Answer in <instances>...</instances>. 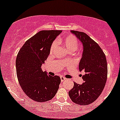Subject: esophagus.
Returning a JSON list of instances; mask_svg holds the SVG:
<instances>
[{"label": "esophagus", "instance_id": "esophagus-1", "mask_svg": "<svg viewBox=\"0 0 120 120\" xmlns=\"http://www.w3.org/2000/svg\"><path fill=\"white\" fill-rule=\"evenodd\" d=\"M60 79H61V82H63L64 80H66V78H64L63 76H61V77H60Z\"/></svg>", "mask_w": 120, "mask_h": 120}]
</instances>
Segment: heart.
Wrapping results in <instances>:
<instances>
[{
  "instance_id": "1",
  "label": "heart",
  "mask_w": 120,
  "mask_h": 120,
  "mask_svg": "<svg viewBox=\"0 0 120 120\" xmlns=\"http://www.w3.org/2000/svg\"><path fill=\"white\" fill-rule=\"evenodd\" d=\"M58 41L59 42H61L69 52H74V51H76L78 50V46H79L78 40L73 35H69L63 40L60 39L58 40ZM56 47L57 41H55L52 42V45H51V48H50V52H52L56 49Z\"/></svg>"
}]
</instances>
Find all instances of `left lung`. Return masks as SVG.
<instances>
[{
	"mask_svg": "<svg viewBox=\"0 0 120 120\" xmlns=\"http://www.w3.org/2000/svg\"><path fill=\"white\" fill-rule=\"evenodd\" d=\"M81 41L83 47L82 57L79 63L80 71L83 70L84 83L74 82L69 92L71 100L75 104L87 105L94 102L102 92L107 79L108 68L105 55L101 48L85 32L71 31Z\"/></svg>",
	"mask_w": 120,
	"mask_h": 120,
	"instance_id": "left-lung-1",
	"label": "left lung"
}]
</instances>
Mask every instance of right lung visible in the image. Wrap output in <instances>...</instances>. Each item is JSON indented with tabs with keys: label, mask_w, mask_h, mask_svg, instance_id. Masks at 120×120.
Masks as SVG:
<instances>
[{
	"label": "right lung",
	"mask_w": 120,
	"mask_h": 120,
	"mask_svg": "<svg viewBox=\"0 0 120 120\" xmlns=\"http://www.w3.org/2000/svg\"><path fill=\"white\" fill-rule=\"evenodd\" d=\"M61 30H43L25 42L18 53L16 69L19 85L35 102L48 101L56 94L61 82L58 76L48 75L41 66L47 60L52 42Z\"/></svg>",
	"instance_id": "obj_1"
}]
</instances>
